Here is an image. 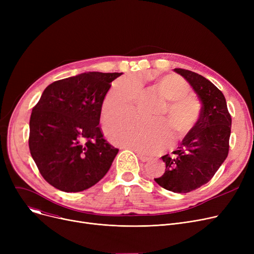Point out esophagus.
Listing matches in <instances>:
<instances>
[{"label":"esophagus","mask_w":254,"mask_h":254,"mask_svg":"<svg viewBox=\"0 0 254 254\" xmlns=\"http://www.w3.org/2000/svg\"><path fill=\"white\" fill-rule=\"evenodd\" d=\"M137 155H138V157H139V159H140L141 162H147L148 159H149L148 156H145V155H143V154H141L139 152H137Z\"/></svg>","instance_id":"1"}]
</instances>
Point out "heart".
Instances as JSON below:
<instances>
[{
	"instance_id": "b5f03b06",
	"label": "heart",
	"mask_w": 254,
	"mask_h": 254,
	"mask_svg": "<svg viewBox=\"0 0 254 254\" xmlns=\"http://www.w3.org/2000/svg\"><path fill=\"white\" fill-rule=\"evenodd\" d=\"M158 95L168 100L155 119L167 115L168 123L176 138L184 137L193 127L199 113L197 100L190 96V87L182 78L170 75L153 84ZM140 84L134 77H124L115 81L104 98L101 114L104 122L129 113L139 97ZM107 136L116 145L141 153H155L169 143L170 132L164 122L144 123L132 117L120 119L106 127Z\"/></svg>"
}]
</instances>
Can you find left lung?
Listing matches in <instances>:
<instances>
[{"label":"left lung","mask_w":254,"mask_h":254,"mask_svg":"<svg viewBox=\"0 0 254 254\" xmlns=\"http://www.w3.org/2000/svg\"><path fill=\"white\" fill-rule=\"evenodd\" d=\"M188 80L202 103L197 122L172 155L162 156L166 171L155 182L167 190L185 193L209 182L229 154L232 117L223 93L194 72L174 69Z\"/></svg>","instance_id":"obj_1"}]
</instances>
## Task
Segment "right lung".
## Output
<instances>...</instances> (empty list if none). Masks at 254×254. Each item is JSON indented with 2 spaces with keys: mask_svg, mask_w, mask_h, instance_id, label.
Returning a JSON list of instances; mask_svg holds the SVG:
<instances>
[{
  "mask_svg": "<svg viewBox=\"0 0 254 254\" xmlns=\"http://www.w3.org/2000/svg\"><path fill=\"white\" fill-rule=\"evenodd\" d=\"M122 74L87 72L58 80L33 108L30 151L53 188L82 191L109 171L118 149L104 139L99 124L106 93Z\"/></svg>",
  "mask_w": 254,
  "mask_h": 254,
  "instance_id": "1",
  "label": "right lung"
}]
</instances>
